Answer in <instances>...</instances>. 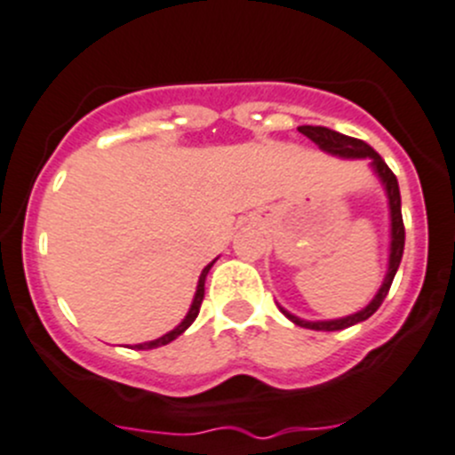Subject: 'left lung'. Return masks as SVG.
I'll return each instance as SVG.
<instances>
[{"mask_svg":"<svg viewBox=\"0 0 455 455\" xmlns=\"http://www.w3.org/2000/svg\"><path fill=\"white\" fill-rule=\"evenodd\" d=\"M300 134L314 141L318 146V150H323L325 155L330 156H339V159H368L371 161V170L375 172V177L379 180L381 188L386 193V202H388V220H390V228H388V265H386V274L384 280H381L379 290L377 294L372 296L371 303L366 307L356 309V312L347 314V316H339V318H321V321H307V318H300L296 314H291L290 309H285L283 305H278V309L290 318L291 323L300 325V328L307 330H323V332H334V330H346L350 325L362 323L366 318H371L372 314L379 309V305L384 303L386 294H388L390 285H393V278L400 269L402 256H404V222H402V197H400V184H397V177L393 175V170L386 165V161L372 150L368 143L359 141V139H352L341 134L337 130H330V127L323 125H300L299 127Z\"/></svg>","mask_w":455,"mask_h":455,"instance_id":"1","label":"left lung"}]
</instances>
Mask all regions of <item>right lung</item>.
<instances>
[{"label":"right lung","instance_id":"add662e5","mask_svg":"<svg viewBox=\"0 0 455 455\" xmlns=\"http://www.w3.org/2000/svg\"><path fill=\"white\" fill-rule=\"evenodd\" d=\"M215 262H218V258H215L213 262H208V265L204 267V269H202V274H199V280H197V290H195L193 303H190V307H188V312H186V316L181 318V323L177 325V328H172V330H170V332H165L164 337L155 339V341L137 343V346H134V350H152V347L168 346L170 341H175V339L180 337V334H184L186 330H188L190 325H193V321H195V318H197V314H199V305H202V300H204V283H206V275H208V271H211V267H213Z\"/></svg>","mask_w":455,"mask_h":455}]
</instances>
